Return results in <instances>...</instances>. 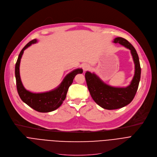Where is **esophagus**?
<instances>
[{
	"label": "esophagus",
	"instance_id": "34e87169",
	"mask_svg": "<svg viewBox=\"0 0 157 157\" xmlns=\"http://www.w3.org/2000/svg\"><path fill=\"white\" fill-rule=\"evenodd\" d=\"M90 69V66L88 64H84L82 65V69L84 71H86Z\"/></svg>",
	"mask_w": 157,
	"mask_h": 157
}]
</instances>
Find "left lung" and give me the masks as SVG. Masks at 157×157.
Returning <instances> with one entry per match:
<instances>
[{"label":"left lung","instance_id":"obj_1","mask_svg":"<svg viewBox=\"0 0 157 157\" xmlns=\"http://www.w3.org/2000/svg\"><path fill=\"white\" fill-rule=\"evenodd\" d=\"M130 50L135 65L134 77L130 85L125 88L113 87L107 85L95 73L87 71L85 79L90 95L99 106L107 110L118 109L126 106L133 100L137 92L141 78V67L136 50L129 41L121 37L113 40Z\"/></svg>","mask_w":157,"mask_h":157}]
</instances>
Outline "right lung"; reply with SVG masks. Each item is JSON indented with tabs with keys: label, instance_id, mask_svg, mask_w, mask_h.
Returning <instances> with one entry per match:
<instances>
[{
	"label": "right lung",
	"instance_id": "add662e5",
	"mask_svg": "<svg viewBox=\"0 0 157 157\" xmlns=\"http://www.w3.org/2000/svg\"><path fill=\"white\" fill-rule=\"evenodd\" d=\"M37 40L30 41L20 52L15 66V76L16 86L19 95L28 106L39 112H50L58 109L63 103L66 97L69 87L71 85L75 77L79 73L82 72V69H76L69 72L64 78L60 85L51 91L44 93H32L26 90L21 80L19 74V65L24 50L33 44Z\"/></svg>",
	"mask_w": 157,
	"mask_h": 157
}]
</instances>
